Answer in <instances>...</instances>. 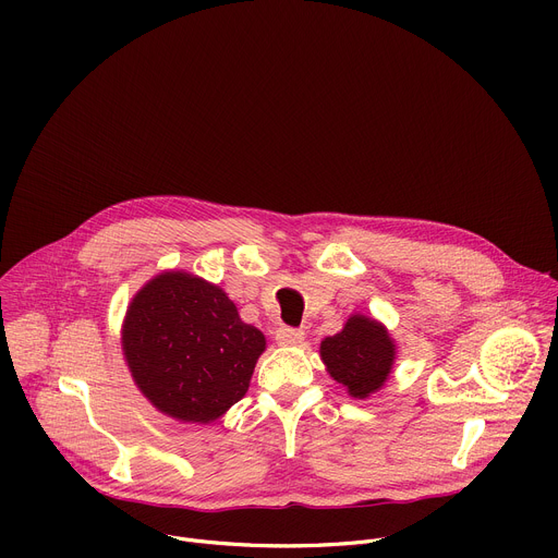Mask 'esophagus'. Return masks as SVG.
I'll return each mask as SVG.
<instances>
[{
    "label": "esophagus",
    "instance_id": "esophagus-1",
    "mask_svg": "<svg viewBox=\"0 0 558 558\" xmlns=\"http://www.w3.org/2000/svg\"><path fill=\"white\" fill-rule=\"evenodd\" d=\"M276 342L280 347H298L304 342V331L302 329H289V327H282L276 331Z\"/></svg>",
    "mask_w": 558,
    "mask_h": 558
}]
</instances>
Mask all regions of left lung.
Masks as SVG:
<instances>
[{
    "label": "left lung",
    "mask_w": 558,
    "mask_h": 558,
    "mask_svg": "<svg viewBox=\"0 0 558 558\" xmlns=\"http://www.w3.org/2000/svg\"><path fill=\"white\" fill-rule=\"evenodd\" d=\"M327 373L355 400H368L392 373L397 347L388 329L371 315L353 313L342 331L320 344Z\"/></svg>",
    "instance_id": "1"
}]
</instances>
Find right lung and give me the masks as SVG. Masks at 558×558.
I'll use <instances>...</instances> for the list:
<instances>
[{
    "label": "right lung",
    "instance_id": "right-lung-1",
    "mask_svg": "<svg viewBox=\"0 0 558 558\" xmlns=\"http://www.w3.org/2000/svg\"><path fill=\"white\" fill-rule=\"evenodd\" d=\"M121 349L136 388L158 413L211 424L245 397L267 340L241 320L218 284L172 269L134 293Z\"/></svg>",
    "mask_w": 558,
    "mask_h": 558
}]
</instances>
